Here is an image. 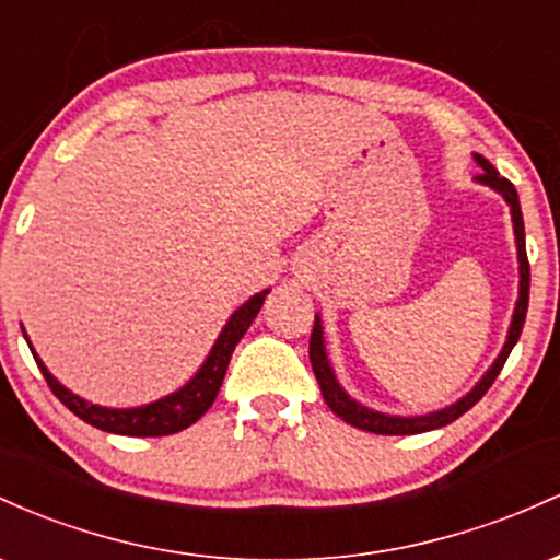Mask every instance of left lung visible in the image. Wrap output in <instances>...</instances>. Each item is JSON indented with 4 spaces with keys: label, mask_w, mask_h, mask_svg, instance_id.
<instances>
[{
    "label": "left lung",
    "mask_w": 560,
    "mask_h": 560,
    "mask_svg": "<svg viewBox=\"0 0 560 560\" xmlns=\"http://www.w3.org/2000/svg\"><path fill=\"white\" fill-rule=\"evenodd\" d=\"M476 163L481 166V174L476 177V182L481 185L492 187L494 192H500L505 198V203L511 206V219H513V232H516V248H518V301H516V310H513V319H511V328H508V338H505V347L498 354V360L492 362V368L481 375V381L476 383L474 388L455 401V405L444 407V410H433L429 416H410V418H401V416H386V412L378 410H370V407L360 405L357 399H351L347 392L341 388V383L336 381V373H332L330 360H328V351H325V338H323V319L314 317V328H312V338H310V360H312V370L317 375L319 383V392H323L325 401L338 418L347 420L349 425L362 431H373V433H383V436H407V433H423V431H433V429H442V425L452 423L468 412L470 407L479 401L483 394L489 392L494 378L500 375L502 364H505L508 354L511 349L516 347L521 330H524V319H526V306H529V259H526V241H524V217H521V203H518V192L516 187L511 185L505 177H500L498 168L492 166L483 155H474Z\"/></svg>",
    "instance_id": "1"
}]
</instances>
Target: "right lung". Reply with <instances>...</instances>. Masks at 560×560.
Returning <instances> with one entry per match:
<instances>
[{
    "mask_svg": "<svg viewBox=\"0 0 560 560\" xmlns=\"http://www.w3.org/2000/svg\"><path fill=\"white\" fill-rule=\"evenodd\" d=\"M267 293L269 291L256 293V296H250L246 304L241 306V310L232 312V317L228 319V325H224L222 332H219L217 343L211 347L206 362L200 364L198 373L192 375V378L187 381L179 392L168 394V397L155 399V401H150V405H142V407L116 410V407H100V405H92V401L77 397V394L68 392V388L62 386V383L55 378L52 373H49L47 364L39 360V354H36L34 347H31V343L28 347H31V354H34L36 364H39L44 381L49 383V388H52L55 397H58L62 405L73 412V416H79L81 420H84V423H90L100 431L124 433V436H168V433H177L182 429H187V425L196 423V420L213 405V399H217V394H219V386H222V381H224V373H228L232 351H235L237 341L246 336V330L250 328V323H254L256 314H259L264 296H267ZM23 336H26V332H23ZM26 341H28V336H26Z\"/></svg>",
    "mask_w": 560,
    "mask_h": 560,
    "instance_id": "right-lung-1",
    "label": "right lung"
}]
</instances>
